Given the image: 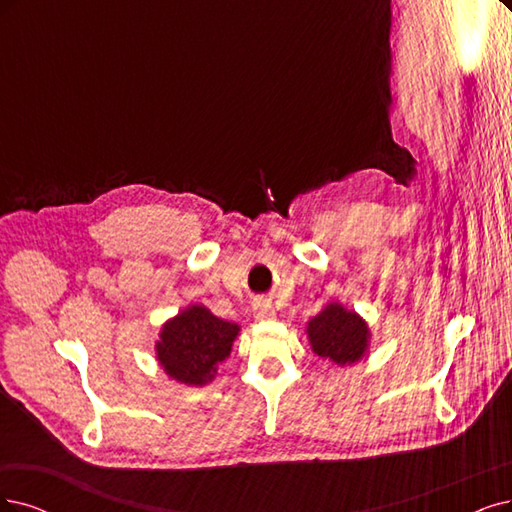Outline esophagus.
Listing matches in <instances>:
<instances>
[{"instance_id":"34e87169","label":"esophagus","mask_w":512,"mask_h":512,"mask_svg":"<svg viewBox=\"0 0 512 512\" xmlns=\"http://www.w3.org/2000/svg\"><path fill=\"white\" fill-rule=\"evenodd\" d=\"M253 312H255V318H257V320H272V318H276L272 301H270V299H263V297H259V299L255 301V304H253Z\"/></svg>"}]
</instances>
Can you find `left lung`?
Returning a JSON list of instances; mask_svg holds the SVG:
<instances>
[{"mask_svg":"<svg viewBox=\"0 0 512 512\" xmlns=\"http://www.w3.org/2000/svg\"><path fill=\"white\" fill-rule=\"evenodd\" d=\"M369 337L365 320L342 304L325 306L308 323L312 350L339 367L361 361L369 348Z\"/></svg>","mask_w":512,"mask_h":512,"instance_id":"8db88e82","label":"left lung"}]
</instances>
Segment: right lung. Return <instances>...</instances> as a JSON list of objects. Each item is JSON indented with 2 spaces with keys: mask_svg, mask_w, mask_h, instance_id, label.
I'll return each instance as SVG.
<instances>
[{
  "mask_svg": "<svg viewBox=\"0 0 512 512\" xmlns=\"http://www.w3.org/2000/svg\"><path fill=\"white\" fill-rule=\"evenodd\" d=\"M240 327L217 318L204 306H189L164 323L156 356L168 377L204 386L215 380L219 365L232 352Z\"/></svg>",
  "mask_w": 512,
  "mask_h": 512,
  "instance_id": "1",
  "label": "right lung"
}]
</instances>
